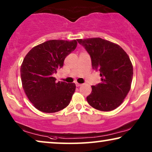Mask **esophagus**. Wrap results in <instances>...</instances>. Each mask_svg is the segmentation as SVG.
Returning a JSON list of instances; mask_svg holds the SVG:
<instances>
[{
	"label": "esophagus",
	"mask_w": 152,
	"mask_h": 152,
	"mask_svg": "<svg viewBox=\"0 0 152 152\" xmlns=\"http://www.w3.org/2000/svg\"><path fill=\"white\" fill-rule=\"evenodd\" d=\"M76 87H80V86H81V84L76 83Z\"/></svg>",
	"instance_id": "34e87169"
}]
</instances>
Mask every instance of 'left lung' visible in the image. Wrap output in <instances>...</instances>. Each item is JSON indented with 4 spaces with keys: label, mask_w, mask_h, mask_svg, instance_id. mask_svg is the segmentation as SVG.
<instances>
[{
    "label": "left lung",
    "mask_w": 152,
    "mask_h": 152,
    "mask_svg": "<svg viewBox=\"0 0 152 152\" xmlns=\"http://www.w3.org/2000/svg\"><path fill=\"white\" fill-rule=\"evenodd\" d=\"M77 41L90 55L92 68L101 76V83L91 87L88 103L102 111L115 109L130 89L133 67L128 55L119 45L102 38Z\"/></svg>",
    "instance_id": "8db88e82"
}]
</instances>
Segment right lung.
I'll return each instance as SVG.
<instances>
[{
    "instance_id": "1",
    "label": "right lung",
    "mask_w": 152,
    "mask_h": 152,
    "mask_svg": "<svg viewBox=\"0 0 152 152\" xmlns=\"http://www.w3.org/2000/svg\"><path fill=\"white\" fill-rule=\"evenodd\" d=\"M76 46V40H49L33 48L24 57L20 68L22 87L40 111L56 113L70 103L75 83L56 82L53 76Z\"/></svg>"
}]
</instances>
